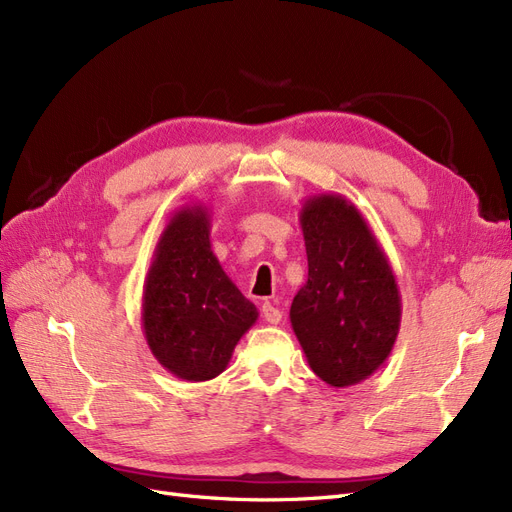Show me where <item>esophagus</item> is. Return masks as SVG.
<instances>
[{
  "instance_id": "obj_1",
  "label": "esophagus",
  "mask_w": 512,
  "mask_h": 512,
  "mask_svg": "<svg viewBox=\"0 0 512 512\" xmlns=\"http://www.w3.org/2000/svg\"><path fill=\"white\" fill-rule=\"evenodd\" d=\"M260 312H262V318H265L269 324H277L282 320V312L280 309H277L273 303H262V307H260Z\"/></svg>"
}]
</instances>
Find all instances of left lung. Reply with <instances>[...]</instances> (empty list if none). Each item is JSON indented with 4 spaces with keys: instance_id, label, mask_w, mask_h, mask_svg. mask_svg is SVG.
Masks as SVG:
<instances>
[{
    "instance_id": "1",
    "label": "left lung",
    "mask_w": 512,
    "mask_h": 512,
    "mask_svg": "<svg viewBox=\"0 0 512 512\" xmlns=\"http://www.w3.org/2000/svg\"><path fill=\"white\" fill-rule=\"evenodd\" d=\"M307 282L290 305L292 331L314 374L335 389L367 380L389 359L401 297L389 258L342 194L301 207Z\"/></svg>"
}]
</instances>
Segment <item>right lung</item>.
Instances as JSON below:
<instances>
[{"label": "right lung", "instance_id": "1", "mask_svg": "<svg viewBox=\"0 0 512 512\" xmlns=\"http://www.w3.org/2000/svg\"><path fill=\"white\" fill-rule=\"evenodd\" d=\"M209 209L185 205L168 220L143 286V333L158 363L185 382L228 367L258 309L211 250Z\"/></svg>", "mask_w": 512, "mask_h": 512}]
</instances>
